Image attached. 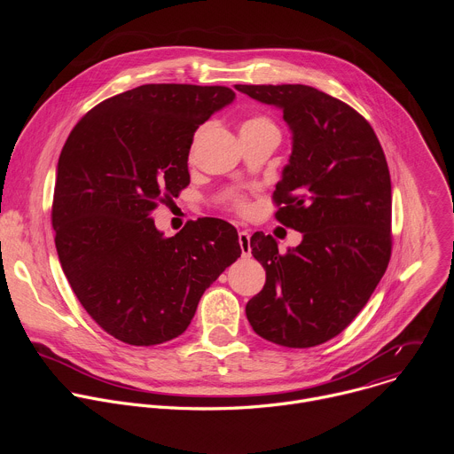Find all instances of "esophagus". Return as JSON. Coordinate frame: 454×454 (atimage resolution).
Masks as SVG:
<instances>
[{
  "label": "esophagus",
  "mask_w": 454,
  "mask_h": 454,
  "mask_svg": "<svg viewBox=\"0 0 454 454\" xmlns=\"http://www.w3.org/2000/svg\"><path fill=\"white\" fill-rule=\"evenodd\" d=\"M239 244H240L242 256H249L251 254V244H249V233L247 231H239Z\"/></svg>",
  "instance_id": "34e87169"
}]
</instances>
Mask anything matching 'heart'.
I'll list each match as a JSON object with an SVG mask.
<instances>
[{
    "label": "heart",
    "instance_id": "b5f03b06",
    "mask_svg": "<svg viewBox=\"0 0 454 454\" xmlns=\"http://www.w3.org/2000/svg\"><path fill=\"white\" fill-rule=\"evenodd\" d=\"M247 129H277V125H275V121H273L270 116H266V114H253V116H249L247 120H244L240 131H247ZM230 207H231L235 212H239V214H246V212L249 210L247 201H246L244 198H240V196H231Z\"/></svg>",
    "mask_w": 454,
    "mask_h": 454
}]
</instances>
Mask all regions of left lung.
Segmentation results:
<instances>
[{
    "mask_svg": "<svg viewBox=\"0 0 454 454\" xmlns=\"http://www.w3.org/2000/svg\"><path fill=\"white\" fill-rule=\"evenodd\" d=\"M284 111L289 165L273 193L275 217L303 233L278 253L254 233L264 289L246 305L253 331L280 347L309 348L341 334L370 300L392 256V181L372 125L348 104L303 84H237Z\"/></svg>",
    "mask_w": 454,
    "mask_h": 454,
    "instance_id": "8db88e82",
    "label": "left lung"
}]
</instances>
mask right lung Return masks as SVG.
Returning <instances> with one entry per match:
<instances>
[{
    "label": "right lung",
    "mask_w": 454,
    "mask_h": 454,
    "mask_svg": "<svg viewBox=\"0 0 454 454\" xmlns=\"http://www.w3.org/2000/svg\"><path fill=\"white\" fill-rule=\"evenodd\" d=\"M233 98L226 86L145 84L88 111L60 151L51 226L62 271L97 325L127 345L181 336L240 256L237 230L221 219L190 221L174 237L151 219L188 186L196 129Z\"/></svg>",
    "instance_id": "add662e5"
}]
</instances>
